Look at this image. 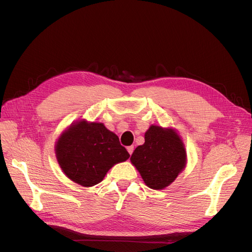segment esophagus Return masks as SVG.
I'll list each match as a JSON object with an SVG mask.
<instances>
[{"label":"esophagus","instance_id":"esophagus-1","mask_svg":"<svg viewBox=\"0 0 252 252\" xmlns=\"http://www.w3.org/2000/svg\"><path fill=\"white\" fill-rule=\"evenodd\" d=\"M133 149H134V147H133V146H128V147H127V151H128V154L130 155V156L132 155Z\"/></svg>","mask_w":252,"mask_h":252}]
</instances>
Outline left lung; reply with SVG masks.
<instances>
[{
    "instance_id": "1",
    "label": "left lung",
    "mask_w": 252,
    "mask_h": 252,
    "mask_svg": "<svg viewBox=\"0 0 252 252\" xmlns=\"http://www.w3.org/2000/svg\"><path fill=\"white\" fill-rule=\"evenodd\" d=\"M149 188L169 186L186 166V150L180 135L171 128L151 125L145 132V143L130 158Z\"/></svg>"
}]
</instances>
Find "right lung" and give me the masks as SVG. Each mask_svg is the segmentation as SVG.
<instances>
[{
    "mask_svg": "<svg viewBox=\"0 0 252 252\" xmlns=\"http://www.w3.org/2000/svg\"><path fill=\"white\" fill-rule=\"evenodd\" d=\"M56 156L67 178L84 187L98 184L113 165L130 157L116 133L102 123L85 120L71 124L61 134Z\"/></svg>",
    "mask_w": 252,
    "mask_h": 252,
    "instance_id": "1",
    "label": "right lung"
}]
</instances>
